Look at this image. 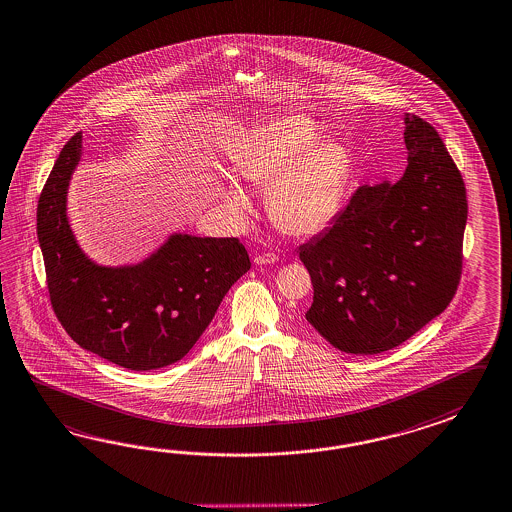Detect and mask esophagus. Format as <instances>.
Returning <instances> with one entry per match:
<instances>
[{
  "mask_svg": "<svg viewBox=\"0 0 512 512\" xmlns=\"http://www.w3.org/2000/svg\"><path fill=\"white\" fill-rule=\"evenodd\" d=\"M277 261H279V257H277L275 253H261V255H257V257L253 259V262L259 264V266H262V264H273V262Z\"/></svg>",
  "mask_w": 512,
  "mask_h": 512,
  "instance_id": "esophagus-1",
  "label": "esophagus"
}]
</instances>
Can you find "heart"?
Listing matches in <instances>:
<instances>
[{"label": "heart", "instance_id": "b5f03b06", "mask_svg": "<svg viewBox=\"0 0 512 512\" xmlns=\"http://www.w3.org/2000/svg\"><path fill=\"white\" fill-rule=\"evenodd\" d=\"M240 180L268 187L266 209L275 228L288 237L310 239L340 215L353 180V154L345 143L325 137L312 117L284 114L251 126L229 150ZM220 200L235 220L251 213L239 183H220Z\"/></svg>", "mask_w": 512, "mask_h": 512}]
</instances>
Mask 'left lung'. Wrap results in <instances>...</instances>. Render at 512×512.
Returning a JSON list of instances; mask_svg holds the SVG:
<instances>
[{"label":"left lung","instance_id":"1","mask_svg":"<svg viewBox=\"0 0 512 512\" xmlns=\"http://www.w3.org/2000/svg\"><path fill=\"white\" fill-rule=\"evenodd\" d=\"M404 125L402 178L360 187L299 248L314 286L307 321L343 353L409 340L448 307L461 277L465 182L430 123L406 114Z\"/></svg>","mask_w":512,"mask_h":512}]
</instances>
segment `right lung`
<instances>
[{"instance_id": "obj_1", "label": "right lung", "mask_w": 512, "mask_h": 512, "mask_svg": "<svg viewBox=\"0 0 512 512\" xmlns=\"http://www.w3.org/2000/svg\"><path fill=\"white\" fill-rule=\"evenodd\" d=\"M82 134L62 148L36 209L47 288L58 321L82 349L130 371L182 360L215 318L229 288L251 268L239 239L172 233L136 264L103 266L69 226L68 189Z\"/></svg>"}]
</instances>
